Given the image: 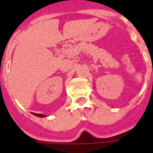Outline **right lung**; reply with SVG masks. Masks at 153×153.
Masks as SVG:
<instances>
[{
  "label": "right lung",
  "mask_w": 153,
  "mask_h": 153,
  "mask_svg": "<svg viewBox=\"0 0 153 153\" xmlns=\"http://www.w3.org/2000/svg\"><path fill=\"white\" fill-rule=\"evenodd\" d=\"M33 115H36V116H38V117H45L46 115H42V114H37V113H33Z\"/></svg>",
  "instance_id": "1"
}]
</instances>
